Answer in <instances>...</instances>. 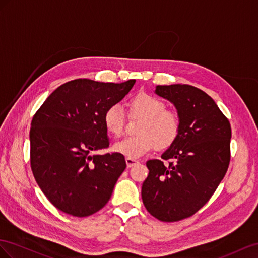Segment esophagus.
Masks as SVG:
<instances>
[{
    "mask_svg": "<svg viewBox=\"0 0 258 258\" xmlns=\"http://www.w3.org/2000/svg\"><path fill=\"white\" fill-rule=\"evenodd\" d=\"M138 163H139V162L137 160H135V159H126V165H127V167H132V166H134V165H136Z\"/></svg>",
    "mask_w": 258,
    "mask_h": 258,
    "instance_id": "esophagus-1",
    "label": "esophagus"
}]
</instances>
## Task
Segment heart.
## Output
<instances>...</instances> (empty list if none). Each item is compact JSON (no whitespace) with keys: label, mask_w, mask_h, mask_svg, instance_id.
Masks as SVG:
<instances>
[{"label":"heart","mask_w":258,"mask_h":258,"mask_svg":"<svg viewBox=\"0 0 258 258\" xmlns=\"http://www.w3.org/2000/svg\"><path fill=\"white\" fill-rule=\"evenodd\" d=\"M131 116L143 117L136 136L126 137L113 145L114 152L127 159H138L153 148L164 150L177 141L180 133L178 115L166 110L164 101L150 94L141 93L127 102ZM105 128L109 134L119 137L124 127V112L120 106H110L104 113Z\"/></svg>","instance_id":"1"}]
</instances>
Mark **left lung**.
<instances>
[{"label":"left lung","mask_w":258,"mask_h":258,"mask_svg":"<svg viewBox=\"0 0 258 258\" xmlns=\"http://www.w3.org/2000/svg\"><path fill=\"white\" fill-rule=\"evenodd\" d=\"M180 121L179 136L161 158L149 160L143 183L145 208L161 222L192 216L215 192L230 162L231 127L207 93L188 84L158 85Z\"/></svg>","instance_id":"left-lung-1"}]
</instances>
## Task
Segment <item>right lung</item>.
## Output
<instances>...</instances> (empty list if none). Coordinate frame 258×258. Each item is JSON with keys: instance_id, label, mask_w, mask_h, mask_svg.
I'll use <instances>...</instances> for the list:
<instances>
[{"instance_id": "1", "label": "right lung", "mask_w": 258, "mask_h": 258, "mask_svg": "<svg viewBox=\"0 0 258 258\" xmlns=\"http://www.w3.org/2000/svg\"><path fill=\"white\" fill-rule=\"evenodd\" d=\"M135 80L104 83L77 79L51 93L34 114L30 163L34 178L55 208L86 217L105 207L126 167L122 154H92L108 148L106 110L121 101Z\"/></svg>"}]
</instances>
